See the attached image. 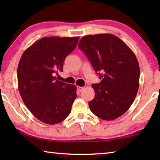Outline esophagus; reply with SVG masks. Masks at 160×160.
Instances as JSON below:
<instances>
[{"label":"esophagus","mask_w":160,"mask_h":160,"mask_svg":"<svg viewBox=\"0 0 160 160\" xmlns=\"http://www.w3.org/2000/svg\"><path fill=\"white\" fill-rule=\"evenodd\" d=\"M77 89H78V91H82L83 89H84V87H77Z\"/></svg>","instance_id":"obj_1"}]
</instances>
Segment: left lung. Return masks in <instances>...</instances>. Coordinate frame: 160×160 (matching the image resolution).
Returning <instances> with one entry per match:
<instances>
[{
  "mask_svg": "<svg viewBox=\"0 0 160 160\" xmlns=\"http://www.w3.org/2000/svg\"><path fill=\"white\" fill-rule=\"evenodd\" d=\"M78 47L85 53L102 81L93 84L91 112L104 120L123 115L133 102L140 80V67L132 50L113 34L85 36Z\"/></svg>",
  "mask_w": 160,
  "mask_h": 160,
  "instance_id": "left-lung-1",
  "label": "left lung"
}]
</instances>
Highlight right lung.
<instances>
[{
  "instance_id": "1",
  "label": "right lung",
  "mask_w": 160,
  "mask_h": 160,
  "mask_svg": "<svg viewBox=\"0 0 160 160\" xmlns=\"http://www.w3.org/2000/svg\"><path fill=\"white\" fill-rule=\"evenodd\" d=\"M79 37H45L27 49L17 70L18 90L25 106L39 120L49 124L63 121L77 97L76 87L56 79L66 57Z\"/></svg>"
}]
</instances>
